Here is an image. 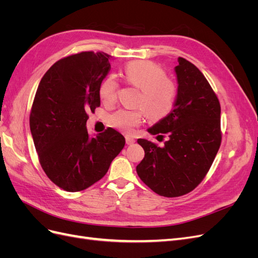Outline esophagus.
<instances>
[{
  "label": "esophagus",
  "mask_w": 258,
  "mask_h": 258,
  "mask_svg": "<svg viewBox=\"0 0 258 258\" xmlns=\"http://www.w3.org/2000/svg\"><path fill=\"white\" fill-rule=\"evenodd\" d=\"M135 142H136V140H135L134 138H131V137H129V136L126 137V143H127L128 145H132Z\"/></svg>",
  "instance_id": "1"
}]
</instances>
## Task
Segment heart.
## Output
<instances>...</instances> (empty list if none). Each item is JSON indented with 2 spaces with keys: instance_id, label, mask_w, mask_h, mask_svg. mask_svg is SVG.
Here are the masks:
<instances>
[{
  "instance_id": "b5f03b06",
  "label": "heart",
  "mask_w": 258,
  "mask_h": 258,
  "mask_svg": "<svg viewBox=\"0 0 258 258\" xmlns=\"http://www.w3.org/2000/svg\"><path fill=\"white\" fill-rule=\"evenodd\" d=\"M123 79L140 89L136 110H119L110 122L123 134H131L143 121L144 111L152 120H160L172 112L177 98V85L166 76V72L151 61H131L123 68ZM119 85L114 76H107L99 87V97L104 104H113Z\"/></svg>"
}]
</instances>
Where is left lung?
<instances>
[{
  "label": "left lung",
  "mask_w": 258,
  "mask_h": 258,
  "mask_svg": "<svg viewBox=\"0 0 258 258\" xmlns=\"http://www.w3.org/2000/svg\"><path fill=\"white\" fill-rule=\"evenodd\" d=\"M175 67L177 98L172 112L147 131L166 134L165 146L139 139L145 156L137 173L163 197H179L201 183L221 146V105L205 75L179 57ZM162 137V136H158Z\"/></svg>",
  "instance_id": "1"
}]
</instances>
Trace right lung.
<instances>
[{"label": "right lung", "instance_id": "right-lung-1", "mask_svg": "<svg viewBox=\"0 0 258 258\" xmlns=\"http://www.w3.org/2000/svg\"><path fill=\"white\" fill-rule=\"evenodd\" d=\"M105 52L83 51L52 64L38 85L30 130L44 172L67 191H81L102 178L124 146L107 128L90 138L87 111L100 106L99 87L110 72Z\"/></svg>", "mask_w": 258, "mask_h": 258}]
</instances>
